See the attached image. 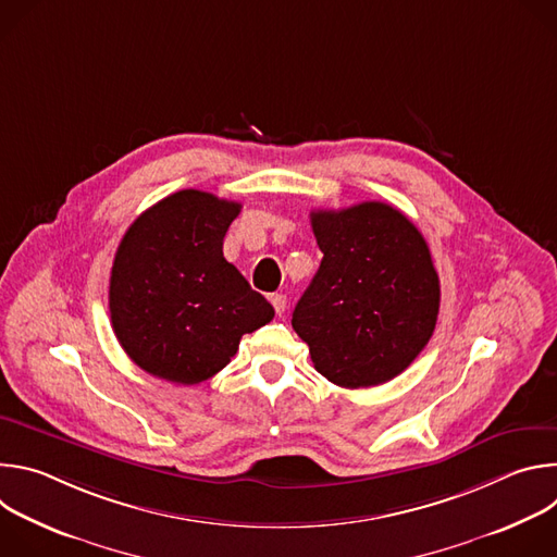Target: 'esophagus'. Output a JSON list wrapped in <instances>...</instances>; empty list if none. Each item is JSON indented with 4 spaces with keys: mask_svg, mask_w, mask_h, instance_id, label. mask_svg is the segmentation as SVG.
<instances>
[{
    "mask_svg": "<svg viewBox=\"0 0 557 557\" xmlns=\"http://www.w3.org/2000/svg\"><path fill=\"white\" fill-rule=\"evenodd\" d=\"M269 299H271V304H273L275 312L282 317V312L286 310V295H282V293H273Z\"/></svg>",
    "mask_w": 557,
    "mask_h": 557,
    "instance_id": "34e87169",
    "label": "esophagus"
}]
</instances>
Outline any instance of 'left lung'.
<instances>
[{
    "label": "left lung",
    "mask_w": 557,
    "mask_h": 557,
    "mask_svg": "<svg viewBox=\"0 0 557 557\" xmlns=\"http://www.w3.org/2000/svg\"><path fill=\"white\" fill-rule=\"evenodd\" d=\"M310 224L324 258L293 310V329L335 385H381L436 329L441 284L425 237L385 202L312 211Z\"/></svg>",
    "instance_id": "left-lung-1"
}]
</instances>
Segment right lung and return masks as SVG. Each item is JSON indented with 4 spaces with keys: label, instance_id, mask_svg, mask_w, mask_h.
Segmentation results:
<instances>
[{
    "label": "right lung",
    "instance_id": "obj_1",
    "mask_svg": "<svg viewBox=\"0 0 557 557\" xmlns=\"http://www.w3.org/2000/svg\"><path fill=\"white\" fill-rule=\"evenodd\" d=\"M243 205L176 191L125 231L110 277L112 329L145 372L196 385L220 372L273 306L222 256Z\"/></svg>",
    "mask_w": 557,
    "mask_h": 557
}]
</instances>
